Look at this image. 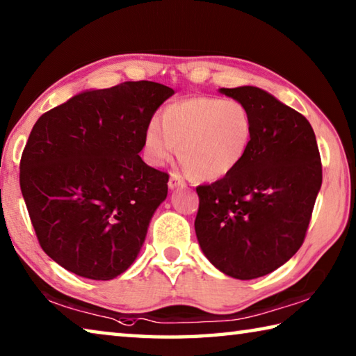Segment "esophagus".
<instances>
[{"mask_svg":"<svg viewBox=\"0 0 356 356\" xmlns=\"http://www.w3.org/2000/svg\"><path fill=\"white\" fill-rule=\"evenodd\" d=\"M186 184H185V180L179 176V174H176V172H172L171 176H170V180H168V186H170L171 190H174V188H184Z\"/></svg>","mask_w":356,"mask_h":356,"instance_id":"esophagus-1","label":"esophagus"}]
</instances>
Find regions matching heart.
<instances>
[{
  "label": "heart",
  "instance_id": "heart-1",
  "mask_svg": "<svg viewBox=\"0 0 356 356\" xmlns=\"http://www.w3.org/2000/svg\"><path fill=\"white\" fill-rule=\"evenodd\" d=\"M252 138V116L234 99L193 97L168 105L161 127L152 120L144 134V155L161 166L174 154L191 177L215 180L245 160Z\"/></svg>",
  "mask_w": 356,
  "mask_h": 356
}]
</instances>
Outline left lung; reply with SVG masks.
<instances>
[{"mask_svg": "<svg viewBox=\"0 0 356 356\" xmlns=\"http://www.w3.org/2000/svg\"><path fill=\"white\" fill-rule=\"evenodd\" d=\"M252 116L245 160L196 188L197 242L216 268L254 280L286 264L303 243L322 185L314 130L303 114L256 86L221 88Z\"/></svg>", "mask_w": 356, "mask_h": 356, "instance_id": "obj_1", "label": "left lung"}]
</instances>
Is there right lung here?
<instances>
[{
	"instance_id": "right-lung-1",
	"label": "right lung",
	"mask_w": 356,
	"mask_h": 356,
	"mask_svg": "<svg viewBox=\"0 0 356 356\" xmlns=\"http://www.w3.org/2000/svg\"><path fill=\"white\" fill-rule=\"evenodd\" d=\"M172 94L154 81L89 89L34 124L20 161L22 195L42 250L69 272L108 281L140 254L170 176L138 154Z\"/></svg>"
}]
</instances>
